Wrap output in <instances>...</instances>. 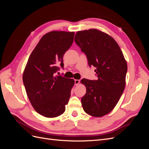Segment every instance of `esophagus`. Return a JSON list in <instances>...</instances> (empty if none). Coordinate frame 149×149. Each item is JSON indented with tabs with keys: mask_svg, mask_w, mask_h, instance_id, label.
<instances>
[{
	"mask_svg": "<svg viewBox=\"0 0 149 149\" xmlns=\"http://www.w3.org/2000/svg\"><path fill=\"white\" fill-rule=\"evenodd\" d=\"M80 82V81L79 79H74V84L75 85H78Z\"/></svg>",
	"mask_w": 149,
	"mask_h": 149,
	"instance_id": "34e87169",
	"label": "esophagus"
}]
</instances>
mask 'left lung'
Wrapping results in <instances>:
<instances>
[{"label": "left lung", "mask_w": 149, "mask_h": 149, "mask_svg": "<svg viewBox=\"0 0 149 149\" xmlns=\"http://www.w3.org/2000/svg\"><path fill=\"white\" fill-rule=\"evenodd\" d=\"M74 42L86 55L88 65L96 68L97 80L83 78L86 88L81 98L84 111L94 117H102L114 109L125 86L127 65L114 39L97 29L78 31Z\"/></svg>", "instance_id": "1"}]
</instances>
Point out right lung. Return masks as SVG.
<instances>
[{"label":"right lung","instance_id":"1","mask_svg":"<svg viewBox=\"0 0 149 149\" xmlns=\"http://www.w3.org/2000/svg\"><path fill=\"white\" fill-rule=\"evenodd\" d=\"M74 32L52 31L44 35L31 52L23 74L26 94L34 109L46 118H55L65 111L73 79L56 75L63 68V57L72 45Z\"/></svg>","mask_w":149,"mask_h":149}]
</instances>
